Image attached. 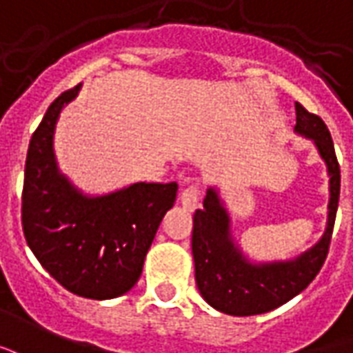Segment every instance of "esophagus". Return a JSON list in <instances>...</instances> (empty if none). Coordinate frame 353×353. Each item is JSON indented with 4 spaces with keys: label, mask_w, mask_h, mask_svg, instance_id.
Segmentation results:
<instances>
[{
    "label": "esophagus",
    "mask_w": 353,
    "mask_h": 353,
    "mask_svg": "<svg viewBox=\"0 0 353 353\" xmlns=\"http://www.w3.org/2000/svg\"><path fill=\"white\" fill-rule=\"evenodd\" d=\"M199 194H201V182L195 180V182H192V184H188V186L184 188V192L180 195V203H182L184 208H188V210H194V208H197V205H199Z\"/></svg>",
    "instance_id": "esophagus-1"
}]
</instances>
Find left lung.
Returning a JSON list of instances; mask_svg holds the SVG:
<instances>
[{"label":"left lung","instance_id":"left-lung-1","mask_svg":"<svg viewBox=\"0 0 353 353\" xmlns=\"http://www.w3.org/2000/svg\"><path fill=\"white\" fill-rule=\"evenodd\" d=\"M295 131L314 139L331 176L327 230L312 250L285 263L250 265L233 248L228 233V214L214 190H208L203 208L195 210L192 252L195 282L210 307L231 316H254L284 305L307 288L325 263L335 228L341 195V165L327 125L318 114L295 103Z\"/></svg>","mask_w":353,"mask_h":353}]
</instances>
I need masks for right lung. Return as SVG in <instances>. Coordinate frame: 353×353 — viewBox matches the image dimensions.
I'll list each match as a JSON object with an SVG mask.
<instances>
[{
    "label": "right lung",
    "instance_id": "right-lung-1",
    "mask_svg": "<svg viewBox=\"0 0 353 353\" xmlns=\"http://www.w3.org/2000/svg\"><path fill=\"white\" fill-rule=\"evenodd\" d=\"M79 86L56 97L33 131L26 158L22 230L39 263L65 290L88 299L130 292L146 252L176 199V182H137L105 197H84L58 174L52 135L61 107Z\"/></svg>",
    "mask_w": 353,
    "mask_h": 353
}]
</instances>
